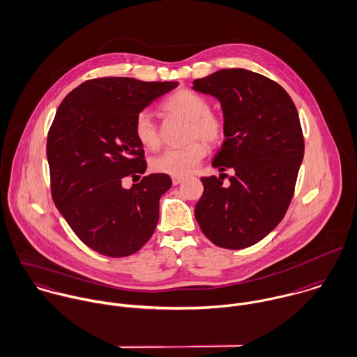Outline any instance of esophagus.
Returning <instances> with one entry per match:
<instances>
[{
    "mask_svg": "<svg viewBox=\"0 0 357 357\" xmlns=\"http://www.w3.org/2000/svg\"><path fill=\"white\" fill-rule=\"evenodd\" d=\"M183 182V178H178V176H172V183L174 185H179Z\"/></svg>",
    "mask_w": 357,
    "mask_h": 357,
    "instance_id": "1",
    "label": "esophagus"
}]
</instances>
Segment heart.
I'll return each instance as SVG.
<instances>
[{
    "mask_svg": "<svg viewBox=\"0 0 357 357\" xmlns=\"http://www.w3.org/2000/svg\"><path fill=\"white\" fill-rule=\"evenodd\" d=\"M164 112L189 121L188 141L202 139L215 144L223 138L225 127L219 117L210 113L208 100L189 89H181L171 95L162 105ZM135 137L147 149H157L160 137L150 113L142 112L134 124ZM207 154L204 143L192 142L182 149H168L151 161V168L158 174L183 178L190 175Z\"/></svg>",
    "mask_w": 357,
    "mask_h": 357,
    "instance_id": "b5f03b06",
    "label": "heart"
}]
</instances>
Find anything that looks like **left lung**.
<instances>
[{"instance_id":"8db88e82","label":"left lung","mask_w":357,"mask_h":357,"mask_svg":"<svg viewBox=\"0 0 357 357\" xmlns=\"http://www.w3.org/2000/svg\"><path fill=\"white\" fill-rule=\"evenodd\" d=\"M192 88L219 100L225 141L213 167L234 171L227 186L202 178L196 219L216 245L247 248L279 225L292 199L305 151L296 107L283 86L245 69L213 73Z\"/></svg>"}]
</instances>
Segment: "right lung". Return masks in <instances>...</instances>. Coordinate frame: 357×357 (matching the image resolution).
<instances>
[{
  "label": "right lung",
  "mask_w": 357,
  "mask_h": 357,
  "mask_svg": "<svg viewBox=\"0 0 357 357\" xmlns=\"http://www.w3.org/2000/svg\"><path fill=\"white\" fill-rule=\"evenodd\" d=\"M176 86V81L95 78L58 107L47 142L52 197L78 238L102 255H132L154 233L171 178L150 174L131 189L121 181L147 167L134 131L137 116Z\"/></svg>",
  "instance_id": "add662e5"
}]
</instances>
